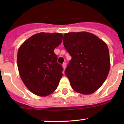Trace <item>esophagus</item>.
<instances>
[{"label": "esophagus", "mask_w": 124, "mask_h": 124, "mask_svg": "<svg viewBox=\"0 0 124 124\" xmlns=\"http://www.w3.org/2000/svg\"><path fill=\"white\" fill-rule=\"evenodd\" d=\"M62 67H63V70H65V68H66V63H63V64H62Z\"/></svg>", "instance_id": "1"}]
</instances>
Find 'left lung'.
<instances>
[{
  "label": "left lung",
  "instance_id": "obj_1",
  "mask_svg": "<svg viewBox=\"0 0 124 124\" xmlns=\"http://www.w3.org/2000/svg\"><path fill=\"white\" fill-rule=\"evenodd\" d=\"M63 41L72 57L65 71L72 88L84 95L95 92L109 72L110 61L107 44L87 32L65 33Z\"/></svg>",
  "mask_w": 124,
  "mask_h": 124
}]
</instances>
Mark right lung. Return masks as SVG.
<instances>
[{"instance_id":"add662e5","label":"right lung","mask_w":124,"mask_h":124,"mask_svg":"<svg viewBox=\"0 0 124 124\" xmlns=\"http://www.w3.org/2000/svg\"><path fill=\"white\" fill-rule=\"evenodd\" d=\"M62 38V33L41 32L27 39L18 48L20 76L35 95L46 97L57 89L63 69L57 63L54 50L61 44Z\"/></svg>"}]
</instances>
